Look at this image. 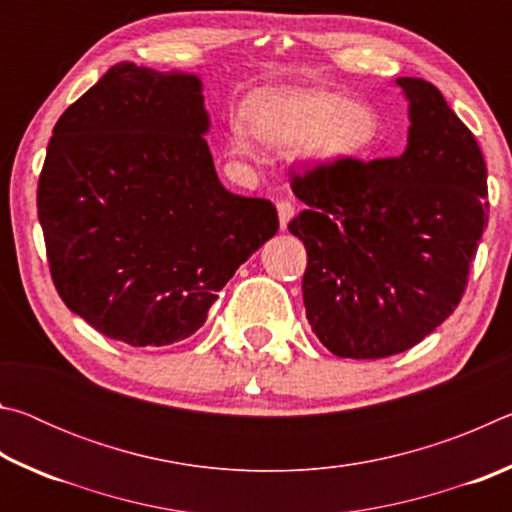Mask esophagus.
I'll return each instance as SVG.
<instances>
[{"label": "esophagus", "mask_w": 512, "mask_h": 512, "mask_svg": "<svg viewBox=\"0 0 512 512\" xmlns=\"http://www.w3.org/2000/svg\"><path fill=\"white\" fill-rule=\"evenodd\" d=\"M293 203L287 201V198H282V201H277V216H280V230H287L289 221L293 219Z\"/></svg>", "instance_id": "34e87169"}]
</instances>
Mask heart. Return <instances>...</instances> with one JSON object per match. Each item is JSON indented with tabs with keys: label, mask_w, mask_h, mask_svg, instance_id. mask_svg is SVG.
<instances>
[{
	"label": "heart",
	"mask_w": 512,
	"mask_h": 512,
	"mask_svg": "<svg viewBox=\"0 0 512 512\" xmlns=\"http://www.w3.org/2000/svg\"><path fill=\"white\" fill-rule=\"evenodd\" d=\"M248 126L259 140L302 151L318 158H354L377 144L381 126L377 112L350 97L329 92L266 94L248 106ZM230 151L250 153V137L235 121L230 128Z\"/></svg>",
	"instance_id": "1"
}]
</instances>
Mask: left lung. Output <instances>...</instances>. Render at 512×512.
Returning a JSON list of instances; mask_svg holds the SVG:
<instances>
[{
	"label": "left lung",
	"mask_w": 512,
	"mask_h": 512,
	"mask_svg": "<svg viewBox=\"0 0 512 512\" xmlns=\"http://www.w3.org/2000/svg\"><path fill=\"white\" fill-rule=\"evenodd\" d=\"M395 83L411 119L400 158H341L291 178L307 205L289 223L307 248V320L345 359L400 354L449 318L488 225V169L470 128L436 85Z\"/></svg>",
	"instance_id": "left-lung-1"
}]
</instances>
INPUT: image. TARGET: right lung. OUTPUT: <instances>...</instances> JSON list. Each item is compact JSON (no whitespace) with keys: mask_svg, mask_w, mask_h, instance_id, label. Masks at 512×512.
Returning a JSON list of instances; mask_svg holds the SVG:
<instances>
[{"mask_svg":"<svg viewBox=\"0 0 512 512\" xmlns=\"http://www.w3.org/2000/svg\"><path fill=\"white\" fill-rule=\"evenodd\" d=\"M196 74L119 63L56 121L38 180L51 280L108 339L171 345L205 323L277 232L266 198L228 192Z\"/></svg>","mask_w":512,"mask_h":512,"instance_id":"add662e5","label":"right lung"}]
</instances>
